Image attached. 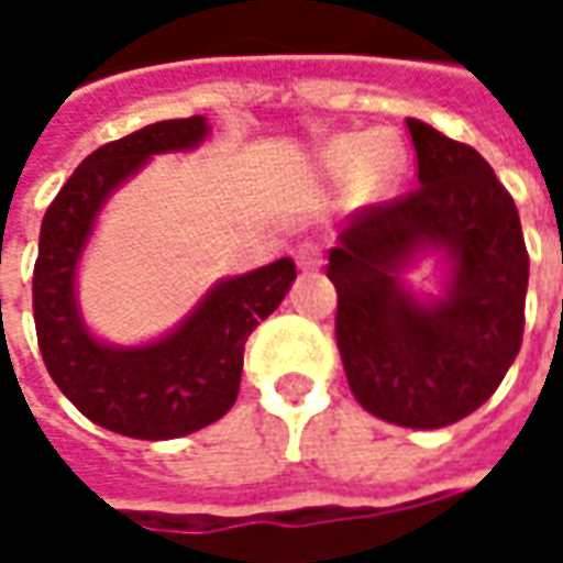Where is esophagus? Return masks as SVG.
I'll use <instances>...</instances> for the list:
<instances>
[{
	"mask_svg": "<svg viewBox=\"0 0 563 563\" xmlns=\"http://www.w3.org/2000/svg\"><path fill=\"white\" fill-rule=\"evenodd\" d=\"M295 262H298V268L301 271H319L322 268V246H319L317 241L298 244V250H295Z\"/></svg>",
	"mask_w": 563,
	"mask_h": 563,
	"instance_id": "34e87169",
	"label": "esophagus"
}]
</instances>
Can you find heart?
Wrapping results in <instances>:
<instances>
[{
	"label": "heart",
	"mask_w": 563,
	"mask_h": 563,
	"mask_svg": "<svg viewBox=\"0 0 563 563\" xmlns=\"http://www.w3.org/2000/svg\"><path fill=\"white\" fill-rule=\"evenodd\" d=\"M407 153L395 132H353L325 144L322 172L331 180H353L367 198H379L401 180Z\"/></svg>",
	"instance_id": "obj_1"
}]
</instances>
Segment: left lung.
Here are the masks:
<instances>
[{
    "instance_id": "8db88e82",
    "label": "left lung",
    "mask_w": 563,
    "mask_h": 563,
    "mask_svg": "<svg viewBox=\"0 0 563 563\" xmlns=\"http://www.w3.org/2000/svg\"><path fill=\"white\" fill-rule=\"evenodd\" d=\"M419 189L355 210L329 253L338 346L355 401L383 422L446 428L479 410L516 362L525 329L528 250L519 210L467 144L407 120ZM444 265L440 296L402 274Z\"/></svg>"
}]
</instances>
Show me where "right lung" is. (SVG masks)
Masks as SVG:
<instances>
[{
    "label": "right lung",
    "mask_w": 563,
    "mask_h": 563,
    "mask_svg": "<svg viewBox=\"0 0 563 563\" xmlns=\"http://www.w3.org/2000/svg\"><path fill=\"white\" fill-rule=\"evenodd\" d=\"M205 117L162 120L92 150L47 208L32 277L38 346L59 391L90 422L135 440H174L232 410L244 343L289 292L295 262L222 277L174 329L132 346L92 334L78 301V271L99 213L153 156L205 144Z\"/></svg>",
    "instance_id": "right-lung-1"
}]
</instances>
